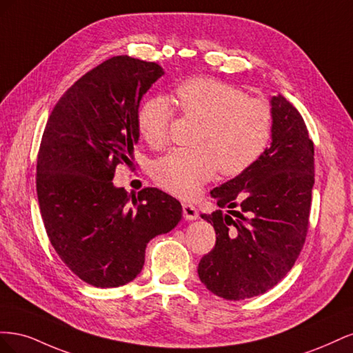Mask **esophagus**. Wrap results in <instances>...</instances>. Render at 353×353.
Segmentation results:
<instances>
[{"instance_id": "1", "label": "esophagus", "mask_w": 353, "mask_h": 353, "mask_svg": "<svg viewBox=\"0 0 353 353\" xmlns=\"http://www.w3.org/2000/svg\"><path fill=\"white\" fill-rule=\"evenodd\" d=\"M183 213H184V218L188 221H194L199 218L197 208L190 205V203H183Z\"/></svg>"}]
</instances>
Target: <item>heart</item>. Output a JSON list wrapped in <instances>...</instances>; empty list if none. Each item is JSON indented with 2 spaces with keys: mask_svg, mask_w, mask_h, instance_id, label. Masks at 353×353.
<instances>
[{
  "mask_svg": "<svg viewBox=\"0 0 353 353\" xmlns=\"http://www.w3.org/2000/svg\"><path fill=\"white\" fill-rule=\"evenodd\" d=\"M176 104L188 116L205 121L196 138L199 148H176L159 159L156 183L178 197H194L203 184L216 175L236 176L263 156L272 137V113L261 100L249 99L234 85L210 78H193L175 88ZM174 105L156 95L137 113V128L153 148L168 144Z\"/></svg>",
  "mask_w": 353,
  "mask_h": 353,
  "instance_id": "heart-1",
  "label": "heart"
}]
</instances>
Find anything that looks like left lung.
<instances>
[{"mask_svg": "<svg viewBox=\"0 0 353 353\" xmlns=\"http://www.w3.org/2000/svg\"><path fill=\"white\" fill-rule=\"evenodd\" d=\"M271 113L272 143L263 156L210 191L227 213L201 215L215 228L216 243L199 263L200 281L227 301L259 296L279 284L306 239L314 143L303 117L281 94L271 99Z\"/></svg>", "mask_w": 353, "mask_h": 353, "instance_id": "obj_1", "label": "left lung"}]
</instances>
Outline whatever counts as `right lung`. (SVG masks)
Returning a JSON list of instances; mask_svg holds the SVG:
<instances>
[{
  "label": "right lung",
  "instance_id": "right-lung-1",
  "mask_svg": "<svg viewBox=\"0 0 353 353\" xmlns=\"http://www.w3.org/2000/svg\"><path fill=\"white\" fill-rule=\"evenodd\" d=\"M163 74L157 63L116 56L61 95L42 134L37 194L47 236L85 283L119 287L141 272L147 243L174 230L181 203L162 190L138 194L113 185L132 165L143 95Z\"/></svg>",
  "mask_w": 353,
  "mask_h": 353
}]
</instances>
